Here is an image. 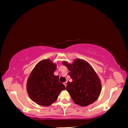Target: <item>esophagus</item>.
<instances>
[{
  "label": "esophagus",
  "mask_w": 128,
  "mask_h": 128,
  "mask_svg": "<svg viewBox=\"0 0 128 128\" xmlns=\"http://www.w3.org/2000/svg\"><path fill=\"white\" fill-rule=\"evenodd\" d=\"M66 84H67V82H64V85H65V86H66Z\"/></svg>",
  "instance_id": "obj_1"
}]
</instances>
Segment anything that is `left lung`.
I'll return each instance as SVG.
<instances>
[{
    "mask_svg": "<svg viewBox=\"0 0 128 128\" xmlns=\"http://www.w3.org/2000/svg\"><path fill=\"white\" fill-rule=\"evenodd\" d=\"M70 72L72 82H68L66 90L74 102L85 107L97 100L100 95L102 85L100 79L92 66L85 60L77 59L72 64L62 62Z\"/></svg>",
    "mask_w": 128,
    "mask_h": 128,
    "instance_id": "left-lung-1",
    "label": "left lung"
}]
</instances>
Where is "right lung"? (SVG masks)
Segmentation results:
<instances>
[{"mask_svg":"<svg viewBox=\"0 0 128 128\" xmlns=\"http://www.w3.org/2000/svg\"><path fill=\"white\" fill-rule=\"evenodd\" d=\"M56 64L50 60H42L36 65L28 78L27 92L32 100L42 106H50L57 100L65 86L59 81L58 76H55Z\"/></svg>","mask_w":128,"mask_h":128,"instance_id":"add662e5","label":"right lung"}]
</instances>
